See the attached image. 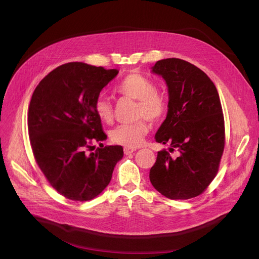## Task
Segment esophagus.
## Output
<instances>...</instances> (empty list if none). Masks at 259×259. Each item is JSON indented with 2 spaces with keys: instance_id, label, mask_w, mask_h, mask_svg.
<instances>
[{
  "instance_id": "obj_1",
  "label": "esophagus",
  "mask_w": 259,
  "mask_h": 259,
  "mask_svg": "<svg viewBox=\"0 0 259 259\" xmlns=\"http://www.w3.org/2000/svg\"><path fill=\"white\" fill-rule=\"evenodd\" d=\"M136 151V149H133V148H124V154L125 155H130L132 153H134Z\"/></svg>"
}]
</instances>
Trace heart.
I'll list each match as a JSON object with an SVG mask.
<instances>
[{
    "label": "heart",
    "mask_w": 259,
    "mask_h": 259,
    "mask_svg": "<svg viewBox=\"0 0 259 259\" xmlns=\"http://www.w3.org/2000/svg\"><path fill=\"white\" fill-rule=\"evenodd\" d=\"M115 91L124 97L137 100L135 116L140 120L114 128L110 132V140L125 148H136L149 133L150 127L145 119L152 123L161 122L167 112V99L156 90L153 80L139 72L126 74L115 85ZM94 110L102 123H112L113 108L108 99L97 98L94 103Z\"/></svg>",
    "instance_id": "b5f03b06"
}]
</instances>
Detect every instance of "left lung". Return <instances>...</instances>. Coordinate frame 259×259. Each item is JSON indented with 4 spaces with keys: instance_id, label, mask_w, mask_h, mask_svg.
<instances>
[{
    "instance_id": "obj_1",
    "label": "left lung",
    "mask_w": 259,
    "mask_h": 259,
    "mask_svg": "<svg viewBox=\"0 0 259 259\" xmlns=\"http://www.w3.org/2000/svg\"><path fill=\"white\" fill-rule=\"evenodd\" d=\"M153 72L168 87V112L156 142L170 146L158 152L150 170L155 189L169 199H189L203 193L217 176L225 147V126L218 91L193 64L181 59L158 61Z\"/></svg>"
}]
</instances>
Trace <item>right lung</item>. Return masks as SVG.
<instances>
[{"mask_svg": "<svg viewBox=\"0 0 259 259\" xmlns=\"http://www.w3.org/2000/svg\"><path fill=\"white\" fill-rule=\"evenodd\" d=\"M117 72L67 63L46 75L32 95L28 130L35 161L51 186L68 199L88 201L99 195L124 155L121 146L101 144L106 135L94 110L101 90ZM96 142L101 148L94 150Z\"/></svg>", "mask_w": 259, "mask_h": 259, "instance_id": "obj_1", "label": "right lung"}]
</instances>
